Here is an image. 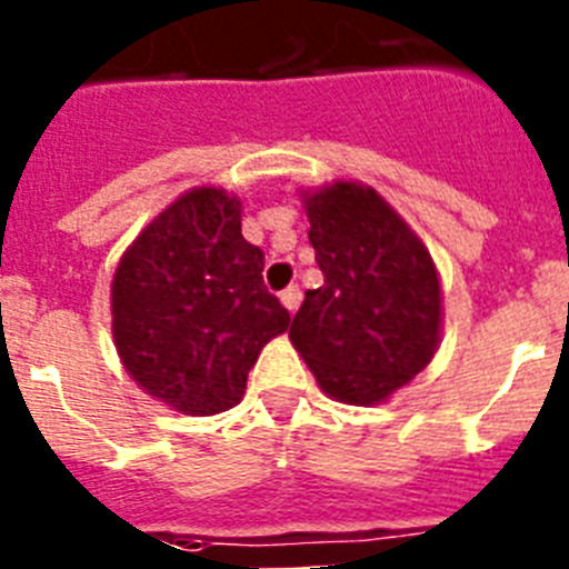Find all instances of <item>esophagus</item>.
I'll use <instances>...</instances> for the list:
<instances>
[{
	"instance_id": "34e87169",
	"label": "esophagus",
	"mask_w": 569,
	"mask_h": 569,
	"mask_svg": "<svg viewBox=\"0 0 569 569\" xmlns=\"http://www.w3.org/2000/svg\"><path fill=\"white\" fill-rule=\"evenodd\" d=\"M281 305H284V308H288L290 313H296V310H299V305H301L299 284H290V288L284 290V293H281Z\"/></svg>"
}]
</instances>
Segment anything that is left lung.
<instances>
[{"label":"left lung","mask_w":569,"mask_h":569,"mask_svg":"<svg viewBox=\"0 0 569 569\" xmlns=\"http://www.w3.org/2000/svg\"><path fill=\"white\" fill-rule=\"evenodd\" d=\"M325 284L305 293L290 341L330 399L379 405L421 373L441 333L430 250L373 188L301 196Z\"/></svg>","instance_id":"left-lung-1"}]
</instances>
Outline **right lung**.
Here are the masks:
<instances>
[{
	"label": "right lung",
	"mask_w": 569,
	"mask_h": 569,
	"mask_svg": "<svg viewBox=\"0 0 569 569\" xmlns=\"http://www.w3.org/2000/svg\"><path fill=\"white\" fill-rule=\"evenodd\" d=\"M261 270L236 196L193 188L156 216L110 288L116 350L136 385L184 416L239 405L261 347L290 325Z\"/></svg>",
	"instance_id": "add662e5"
}]
</instances>
